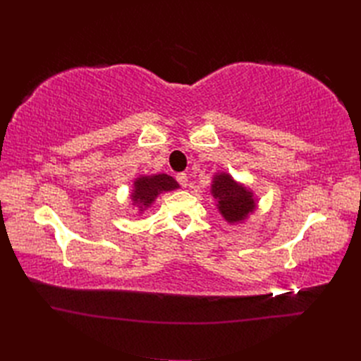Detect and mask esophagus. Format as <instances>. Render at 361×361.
I'll return each instance as SVG.
<instances>
[{
    "mask_svg": "<svg viewBox=\"0 0 361 361\" xmlns=\"http://www.w3.org/2000/svg\"><path fill=\"white\" fill-rule=\"evenodd\" d=\"M176 179H178V182L182 185L183 188L188 187V176H187V173H179L178 176H176Z\"/></svg>",
    "mask_w": 361,
    "mask_h": 361,
    "instance_id": "obj_1",
    "label": "esophagus"
}]
</instances>
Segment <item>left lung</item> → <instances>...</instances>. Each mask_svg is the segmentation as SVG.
Wrapping results in <instances>:
<instances>
[{
    "mask_svg": "<svg viewBox=\"0 0 361 361\" xmlns=\"http://www.w3.org/2000/svg\"><path fill=\"white\" fill-rule=\"evenodd\" d=\"M211 194L216 200L218 212L231 224L243 223L257 207L255 192L226 171L214 174Z\"/></svg>",
    "mask_w": 361,
    "mask_h": 361,
    "instance_id": "obj_1",
    "label": "left lung"
}]
</instances>
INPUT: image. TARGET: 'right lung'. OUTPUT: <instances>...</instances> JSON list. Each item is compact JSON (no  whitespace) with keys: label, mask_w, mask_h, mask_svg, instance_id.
Instances as JSON below:
<instances>
[{"label":"right lung","mask_w":361,"mask_h":361,"mask_svg":"<svg viewBox=\"0 0 361 361\" xmlns=\"http://www.w3.org/2000/svg\"><path fill=\"white\" fill-rule=\"evenodd\" d=\"M179 183L166 173L159 174H143L134 180V188L130 192V202L133 206L138 207V214H143L147 207L152 206L158 195L178 190Z\"/></svg>","instance_id":"add662e5"}]
</instances>
